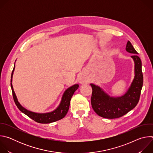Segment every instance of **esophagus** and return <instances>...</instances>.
Masks as SVG:
<instances>
[{"instance_id":"obj_1","label":"esophagus","mask_w":153,"mask_h":153,"mask_svg":"<svg viewBox=\"0 0 153 153\" xmlns=\"http://www.w3.org/2000/svg\"><path fill=\"white\" fill-rule=\"evenodd\" d=\"M77 80H78V81H79V82L80 83H87L88 82V81L83 76H82V75H80L79 77H78V78H77Z\"/></svg>"}]
</instances>
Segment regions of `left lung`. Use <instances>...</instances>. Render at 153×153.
<instances>
[{
	"label": "left lung",
	"mask_w": 153,
	"mask_h": 153,
	"mask_svg": "<svg viewBox=\"0 0 153 153\" xmlns=\"http://www.w3.org/2000/svg\"><path fill=\"white\" fill-rule=\"evenodd\" d=\"M126 50L134 54L131 56L135 63L134 79L127 92L122 97H110L99 86L91 83L93 93L91 99L92 108L100 117L106 119L120 117L137 105L139 101L143 86V77L142 71V62L138 53L129 41H128Z\"/></svg>",
	"instance_id": "obj_1"
}]
</instances>
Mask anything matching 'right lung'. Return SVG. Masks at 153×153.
Listing matches in <instances>:
<instances>
[{"instance_id": "right-lung-1", "label": "right lung", "mask_w": 153, "mask_h": 153, "mask_svg": "<svg viewBox=\"0 0 153 153\" xmlns=\"http://www.w3.org/2000/svg\"><path fill=\"white\" fill-rule=\"evenodd\" d=\"M15 68V65L14 67L13 70L11 73V90H12V93H13V99L14 100V102L17 106V108L19 109V110L28 116L30 118L33 119L36 122L40 123H50L51 122H54L56 121H57L59 120H60L63 119L66 114H67L68 110H69V107H70V100L71 99V97L74 93V92L77 90L79 85L76 84L71 87H70L69 88H68L66 91H65L63 93V95L62 98L61 102L59 105V106L57 108V109L53 112L48 113H44V114H39V113H36L34 112H31L30 111L27 110V109L24 108L22 106L19 102L17 100V99L16 97V96L15 94V93L13 90V87L11 83L12 82V77H13V71Z\"/></svg>"}]
</instances>
